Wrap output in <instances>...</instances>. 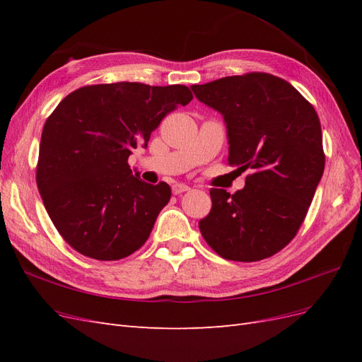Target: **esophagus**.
<instances>
[{
  "label": "esophagus",
  "instance_id": "obj_1",
  "mask_svg": "<svg viewBox=\"0 0 362 362\" xmlns=\"http://www.w3.org/2000/svg\"><path fill=\"white\" fill-rule=\"evenodd\" d=\"M190 187L187 184H182V182H177L172 185V192L173 194H180V193H184V192H189Z\"/></svg>",
  "mask_w": 362,
  "mask_h": 362
}]
</instances>
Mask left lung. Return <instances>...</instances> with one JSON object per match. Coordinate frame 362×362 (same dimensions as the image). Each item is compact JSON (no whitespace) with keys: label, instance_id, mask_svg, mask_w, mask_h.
<instances>
[{"label":"left lung","instance_id":"1","mask_svg":"<svg viewBox=\"0 0 362 362\" xmlns=\"http://www.w3.org/2000/svg\"><path fill=\"white\" fill-rule=\"evenodd\" d=\"M223 117L228 163L250 169L234 194L211 189L201 234L222 258L252 262L275 255L298 233L325 170L314 107L286 80L264 72L190 86Z\"/></svg>","mask_w":362,"mask_h":362}]
</instances>
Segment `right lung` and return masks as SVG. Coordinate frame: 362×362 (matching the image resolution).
<instances>
[{
    "label": "right lung",
    "instance_id": "add662e5",
    "mask_svg": "<svg viewBox=\"0 0 362 362\" xmlns=\"http://www.w3.org/2000/svg\"><path fill=\"white\" fill-rule=\"evenodd\" d=\"M192 100L181 84L122 81L81 87L51 113L39 146L37 189L54 226L76 252L115 261L144 246L170 187L141 181L128 157L148 146L164 116Z\"/></svg>",
    "mask_w": 362,
    "mask_h": 362
}]
</instances>
